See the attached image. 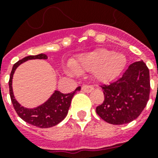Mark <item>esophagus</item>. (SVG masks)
<instances>
[{
    "instance_id": "esophagus-1",
    "label": "esophagus",
    "mask_w": 158,
    "mask_h": 158,
    "mask_svg": "<svg viewBox=\"0 0 158 158\" xmlns=\"http://www.w3.org/2000/svg\"><path fill=\"white\" fill-rule=\"evenodd\" d=\"M94 90V87L89 86V85H84L82 87V91L85 92V93H91Z\"/></svg>"
}]
</instances>
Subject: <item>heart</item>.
<instances>
[{"mask_svg":"<svg viewBox=\"0 0 158 158\" xmlns=\"http://www.w3.org/2000/svg\"><path fill=\"white\" fill-rule=\"evenodd\" d=\"M127 62L123 53L115 52L106 48L84 53L71 61L70 72L92 71L93 75L101 83H107L115 79L121 73Z\"/></svg>","mask_w":158,"mask_h":158,"instance_id":"obj_1","label":"heart"}]
</instances>
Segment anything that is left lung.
<instances>
[{
  "label": "left lung",
  "instance_id": "1",
  "mask_svg": "<svg viewBox=\"0 0 158 158\" xmlns=\"http://www.w3.org/2000/svg\"><path fill=\"white\" fill-rule=\"evenodd\" d=\"M104 101L97 114L111 125H124L141 114L149 98V70L143 60L129 66L123 76L109 85H102Z\"/></svg>",
  "mask_w": 158,
  "mask_h": 158
}]
</instances>
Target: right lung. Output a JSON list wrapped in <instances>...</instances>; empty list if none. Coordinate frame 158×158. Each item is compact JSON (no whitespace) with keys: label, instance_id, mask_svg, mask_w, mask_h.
I'll return each instance as SVG.
<instances>
[{"label":"right lung","instance_id":"obj_1","mask_svg":"<svg viewBox=\"0 0 158 158\" xmlns=\"http://www.w3.org/2000/svg\"><path fill=\"white\" fill-rule=\"evenodd\" d=\"M47 60L48 56L43 53L37 56H28L23 58L13 65L11 70L10 80H9V88H10V95L11 102L14 106L15 110L19 116L25 122L33 125L39 128H50L58 125L64 120L68 114V110L70 106L71 100L73 97L78 91H80L81 88L78 87L74 92L70 94H64L60 92L55 90L49 98L41 105L33 108L24 107L21 106L14 95L13 88H12V79L15 69L21 64H23L29 60Z\"/></svg>","mask_w":158,"mask_h":158}]
</instances>
